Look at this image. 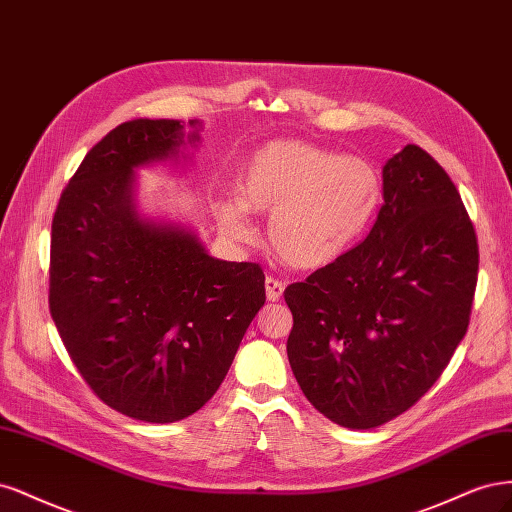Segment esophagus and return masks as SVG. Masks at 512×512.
<instances>
[{"label":"esophagus","mask_w":512,"mask_h":512,"mask_svg":"<svg viewBox=\"0 0 512 512\" xmlns=\"http://www.w3.org/2000/svg\"><path fill=\"white\" fill-rule=\"evenodd\" d=\"M283 291H285V283L283 280H278L274 276H268L266 278V298L270 302H278L280 298H283Z\"/></svg>","instance_id":"34e87169"}]
</instances>
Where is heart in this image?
I'll list each match as a JSON object with an SVG mask.
<instances>
[{"instance_id":"obj_1","label":"heart","mask_w":512,"mask_h":512,"mask_svg":"<svg viewBox=\"0 0 512 512\" xmlns=\"http://www.w3.org/2000/svg\"><path fill=\"white\" fill-rule=\"evenodd\" d=\"M240 200L219 206L229 234L251 238L249 210L270 212L272 253L298 270L338 261L368 234L383 200V178L372 161L327 148L280 140L246 161Z\"/></svg>"}]
</instances>
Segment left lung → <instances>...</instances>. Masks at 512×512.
<instances>
[{
  "mask_svg": "<svg viewBox=\"0 0 512 512\" xmlns=\"http://www.w3.org/2000/svg\"><path fill=\"white\" fill-rule=\"evenodd\" d=\"M383 200L364 242L285 291L295 381L349 430L395 419L438 381L476 289L474 227L434 157L415 144L393 155Z\"/></svg>",
  "mask_w": 512,
  "mask_h": 512,
  "instance_id": "1",
  "label": "left lung"
}]
</instances>
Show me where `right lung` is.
Wrapping results in <instances>:
<instances>
[{"mask_svg": "<svg viewBox=\"0 0 512 512\" xmlns=\"http://www.w3.org/2000/svg\"><path fill=\"white\" fill-rule=\"evenodd\" d=\"M134 119L97 142L61 193L51 315L97 398L146 423L200 410L266 302L257 263L208 255L193 229L140 214L138 168L187 157L200 121Z\"/></svg>", "mask_w": 512, "mask_h": 512, "instance_id": "right-lung-1", "label": "right lung"}]
</instances>
